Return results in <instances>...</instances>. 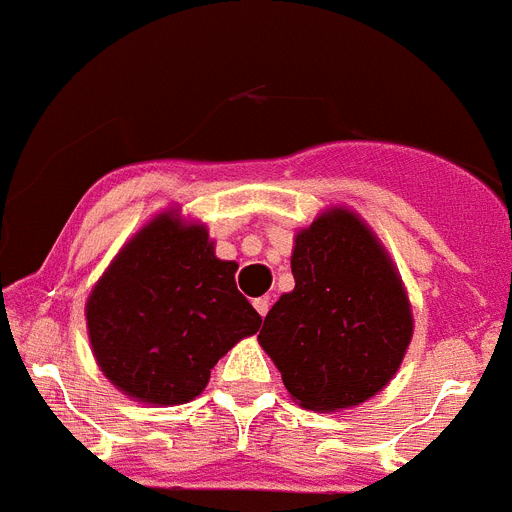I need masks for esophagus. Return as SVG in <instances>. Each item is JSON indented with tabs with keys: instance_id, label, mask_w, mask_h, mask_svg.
Masks as SVG:
<instances>
[{
	"instance_id": "34e87169",
	"label": "esophagus",
	"mask_w": 512,
	"mask_h": 512,
	"mask_svg": "<svg viewBox=\"0 0 512 512\" xmlns=\"http://www.w3.org/2000/svg\"><path fill=\"white\" fill-rule=\"evenodd\" d=\"M252 306H255V311H257V314H260V317H265V314H268V309H270V301L265 299V296H262V299L252 301Z\"/></svg>"
}]
</instances>
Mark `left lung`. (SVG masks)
<instances>
[{
	"mask_svg": "<svg viewBox=\"0 0 512 512\" xmlns=\"http://www.w3.org/2000/svg\"><path fill=\"white\" fill-rule=\"evenodd\" d=\"M293 291L262 324V350L304 410H353L386 389L410 348L415 317L397 265L348 206L296 231Z\"/></svg>",
	"mask_w": 512,
	"mask_h": 512,
	"instance_id": "1",
	"label": "left lung"
}]
</instances>
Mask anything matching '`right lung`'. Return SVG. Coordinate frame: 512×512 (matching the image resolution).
<instances>
[{"label": "right lung", "instance_id": "right-lung-1", "mask_svg": "<svg viewBox=\"0 0 512 512\" xmlns=\"http://www.w3.org/2000/svg\"><path fill=\"white\" fill-rule=\"evenodd\" d=\"M237 268L216 257L206 224L185 219L177 206L146 221L84 304L102 376L151 407L198 397L219 358L262 324L237 291Z\"/></svg>", "mask_w": 512, "mask_h": 512}]
</instances>
